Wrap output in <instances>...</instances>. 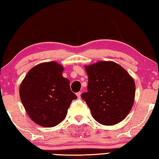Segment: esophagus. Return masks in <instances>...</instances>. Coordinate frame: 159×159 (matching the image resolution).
I'll use <instances>...</instances> for the list:
<instances>
[{"label":"esophagus","mask_w":159,"mask_h":159,"mask_svg":"<svg viewBox=\"0 0 159 159\" xmlns=\"http://www.w3.org/2000/svg\"><path fill=\"white\" fill-rule=\"evenodd\" d=\"M76 95H77V97L78 99L81 98V93H80H80H77V94H76Z\"/></svg>","instance_id":"esophagus-1"}]
</instances>
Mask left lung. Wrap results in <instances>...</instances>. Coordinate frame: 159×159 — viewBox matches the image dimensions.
<instances>
[{
  "instance_id": "1",
  "label": "left lung",
  "mask_w": 159,
  "mask_h": 159,
  "mask_svg": "<svg viewBox=\"0 0 159 159\" xmlns=\"http://www.w3.org/2000/svg\"><path fill=\"white\" fill-rule=\"evenodd\" d=\"M88 75L87 93L82 98L99 123L112 125L126 118L135 100L134 80L120 65L100 61L84 66Z\"/></svg>"
}]
</instances>
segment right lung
I'll return each instance as SVG.
<instances>
[{"instance_id":"1","label":"right lung","mask_w":159,"mask_h":159,"mask_svg":"<svg viewBox=\"0 0 159 159\" xmlns=\"http://www.w3.org/2000/svg\"><path fill=\"white\" fill-rule=\"evenodd\" d=\"M64 67L56 61L41 63L29 71L20 85L21 102L34 123L51 128L65 118L77 96L70 80L62 76Z\"/></svg>"}]
</instances>
